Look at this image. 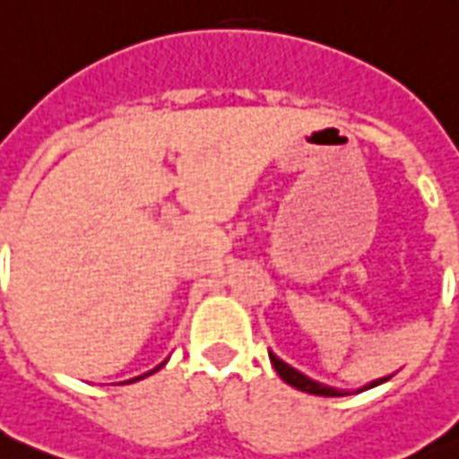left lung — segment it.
Wrapping results in <instances>:
<instances>
[{
    "label": "left lung",
    "instance_id": "left-lung-1",
    "mask_svg": "<svg viewBox=\"0 0 459 459\" xmlns=\"http://www.w3.org/2000/svg\"><path fill=\"white\" fill-rule=\"evenodd\" d=\"M269 359H272L273 369L279 371V377L283 378L288 385H293V388H298V391H302V393H309V395H324V398H341V395H350V393H352V391H341V388H333V385H326V384H319V381H314V378H309L307 374H302V371H298L295 367H290V364L283 362L281 357L273 355L272 350H269ZM391 377L377 378V381H371V384L362 385V388H357V393L369 391V388H374V385H381Z\"/></svg>",
    "mask_w": 459,
    "mask_h": 459
}]
</instances>
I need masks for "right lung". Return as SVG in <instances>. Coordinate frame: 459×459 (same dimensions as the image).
<instances>
[{
	"mask_svg": "<svg viewBox=\"0 0 459 459\" xmlns=\"http://www.w3.org/2000/svg\"><path fill=\"white\" fill-rule=\"evenodd\" d=\"M164 364H166V359H164V362H161V364H159V367H154V369H152V371H145V374H143V377L128 378V381H124V384H133V381H140V378H145V377H152L154 371H159V369H161V367H164Z\"/></svg>",
	"mask_w": 459,
	"mask_h": 459,
	"instance_id": "1",
	"label": "right lung"
}]
</instances>
